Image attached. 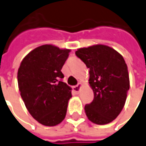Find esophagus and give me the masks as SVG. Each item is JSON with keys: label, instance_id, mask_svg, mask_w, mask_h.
Wrapping results in <instances>:
<instances>
[{"label": "esophagus", "instance_id": "34e87169", "mask_svg": "<svg viewBox=\"0 0 146 146\" xmlns=\"http://www.w3.org/2000/svg\"><path fill=\"white\" fill-rule=\"evenodd\" d=\"M81 86H82L81 83H79V84H77V86H73V90H74V92L78 93V92H79V90H80V89L81 88Z\"/></svg>", "mask_w": 146, "mask_h": 146}]
</instances>
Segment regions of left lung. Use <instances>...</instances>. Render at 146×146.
Returning a JSON list of instances; mask_svg holds the SVG:
<instances>
[{
  "instance_id": "left-lung-1",
  "label": "left lung",
  "mask_w": 146,
  "mask_h": 146,
  "mask_svg": "<svg viewBox=\"0 0 146 146\" xmlns=\"http://www.w3.org/2000/svg\"><path fill=\"white\" fill-rule=\"evenodd\" d=\"M76 55L90 69L94 101L86 105L88 119L97 125L113 121L120 114L129 90L127 65L123 56L105 44L78 48Z\"/></svg>"
}]
</instances>
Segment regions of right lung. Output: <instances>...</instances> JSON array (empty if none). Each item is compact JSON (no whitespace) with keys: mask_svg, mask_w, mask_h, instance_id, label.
Listing matches in <instances>:
<instances>
[{"mask_svg":"<svg viewBox=\"0 0 146 146\" xmlns=\"http://www.w3.org/2000/svg\"><path fill=\"white\" fill-rule=\"evenodd\" d=\"M70 49L44 44L24 57L17 72L18 88L33 118L46 126H55L65 117L72 89L65 82L62 66Z\"/></svg>","mask_w":146,"mask_h":146,"instance_id":"obj_1","label":"right lung"}]
</instances>
